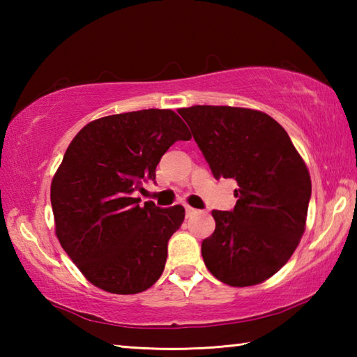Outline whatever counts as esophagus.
Wrapping results in <instances>:
<instances>
[{
  "mask_svg": "<svg viewBox=\"0 0 357 357\" xmlns=\"http://www.w3.org/2000/svg\"><path fill=\"white\" fill-rule=\"evenodd\" d=\"M198 213L197 209H193V208H190V206H185V215L187 217H192V215H195Z\"/></svg>",
  "mask_w": 357,
  "mask_h": 357,
  "instance_id": "obj_1",
  "label": "esophagus"
}]
</instances>
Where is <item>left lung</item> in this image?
<instances>
[{
    "label": "left lung",
    "instance_id": "obj_1",
    "mask_svg": "<svg viewBox=\"0 0 357 357\" xmlns=\"http://www.w3.org/2000/svg\"><path fill=\"white\" fill-rule=\"evenodd\" d=\"M215 179H236L233 211H213L203 261L229 287L258 285L279 273L305 231L310 173L274 118L243 107L179 108Z\"/></svg>",
    "mask_w": 357,
    "mask_h": 357
}]
</instances>
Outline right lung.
I'll return each instance as SVG.
<instances>
[{
	"label": "right lung",
	"instance_id": "1",
	"mask_svg": "<svg viewBox=\"0 0 357 357\" xmlns=\"http://www.w3.org/2000/svg\"><path fill=\"white\" fill-rule=\"evenodd\" d=\"M190 132L173 110L110 114L84 126L52 179L50 200L59 244L89 283L137 294L164 273L167 245L181 227V204L140 206L134 192Z\"/></svg>",
	"mask_w": 357,
	"mask_h": 357
}]
</instances>
